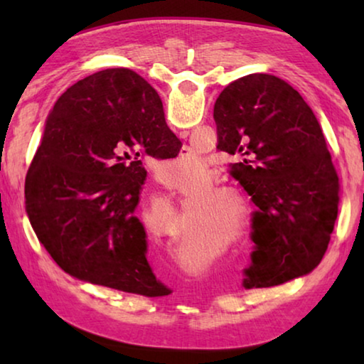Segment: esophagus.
<instances>
[{"label": "esophagus", "mask_w": 364, "mask_h": 364, "mask_svg": "<svg viewBox=\"0 0 364 364\" xmlns=\"http://www.w3.org/2000/svg\"><path fill=\"white\" fill-rule=\"evenodd\" d=\"M180 134H186V132H183V133H180Z\"/></svg>", "instance_id": "obj_1"}]
</instances>
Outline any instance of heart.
<instances>
[{
	"mask_svg": "<svg viewBox=\"0 0 364 364\" xmlns=\"http://www.w3.org/2000/svg\"><path fill=\"white\" fill-rule=\"evenodd\" d=\"M204 168L205 165L199 157H189L188 160H173V162L167 165V167H164V170L160 171V175H162V181L167 184V186L176 189V188L186 186L193 178L199 176L202 171H204ZM228 194H230L228 191L218 189L212 194V199H223V197H226ZM175 230L176 226L173 223H170L167 226V230H165V232L170 234V236H173Z\"/></svg>",
	"mask_w": 364,
	"mask_h": 364,
	"instance_id": "1",
	"label": "heart"
}]
</instances>
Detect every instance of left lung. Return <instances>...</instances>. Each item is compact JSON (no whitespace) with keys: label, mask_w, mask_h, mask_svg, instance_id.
<instances>
[{"label":"left lung","mask_w":364,"mask_h":364,"mask_svg":"<svg viewBox=\"0 0 364 364\" xmlns=\"http://www.w3.org/2000/svg\"><path fill=\"white\" fill-rule=\"evenodd\" d=\"M218 149L258 207L242 286H279L315 269L338 210V176L321 127L297 90L269 73L234 80L213 107Z\"/></svg>","instance_id":"1"}]
</instances>
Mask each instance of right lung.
Masks as SVG:
<instances>
[{
	"label": "right lung",
	"instance_id": "1",
	"mask_svg": "<svg viewBox=\"0 0 364 364\" xmlns=\"http://www.w3.org/2000/svg\"><path fill=\"white\" fill-rule=\"evenodd\" d=\"M180 149L157 91L136 72L106 69L70 86L48 115L26 178V210L53 260L91 284L168 295L134 208L147 175L141 157Z\"/></svg>",
	"mask_w": 364,
	"mask_h": 364
}]
</instances>
